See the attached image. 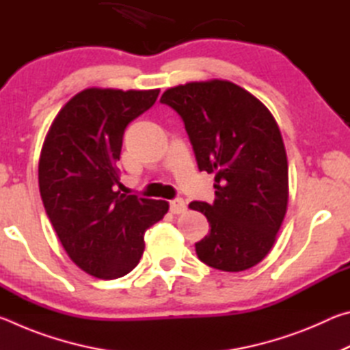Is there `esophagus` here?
I'll use <instances>...</instances> for the list:
<instances>
[{
    "instance_id": "34e87169",
    "label": "esophagus",
    "mask_w": 350,
    "mask_h": 350,
    "mask_svg": "<svg viewBox=\"0 0 350 350\" xmlns=\"http://www.w3.org/2000/svg\"><path fill=\"white\" fill-rule=\"evenodd\" d=\"M170 210L174 215H182V213L187 211V204L183 199H174L170 202Z\"/></svg>"
}]
</instances>
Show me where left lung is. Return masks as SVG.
Instances as JSON below:
<instances>
[{
  "mask_svg": "<svg viewBox=\"0 0 350 350\" xmlns=\"http://www.w3.org/2000/svg\"><path fill=\"white\" fill-rule=\"evenodd\" d=\"M185 123L200 171L215 174L213 204L191 202L210 222L199 259L222 271L259 264L287 211L288 165L280 126L260 100L228 80L189 81L162 94Z\"/></svg>",
  "mask_w": 350,
  "mask_h": 350,
  "instance_id": "obj_1",
  "label": "left lung"
}]
</instances>
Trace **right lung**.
Returning <instances> with one entry per match:
<instances>
[{
	"mask_svg": "<svg viewBox=\"0 0 350 350\" xmlns=\"http://www.w3.org/2000/svg\"><path fill=\"white\" fill-rule=\"evenodd\" d=\"M159 92L88 88L60 109L41 148L38 183L47 217L72 262L100 280L125 276L139 264L145 232L170 208L167 200L117 189L125 128Z\"/></svg>",
	"mask_w": 350,
	"mask_h": 350,
	"instance_id": "1",
	"label": "right lung"
}]
</instances>
